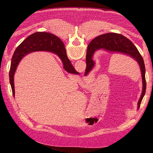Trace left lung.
<instances>
[{
    "label": "left lung",
    "instance_id": "1",
    "mask_svg": "<svg viewBox=\"0 0 153 153\" xmlns=\"http://www.w3.org/2000/svg\"><path fill=\"white\" fill-rule=\"evenodd\" d=\"M100 48H103L111 52H118L128 54L137 61L142 72L143 81L142 94L138 102V109H139L140 103L145 94L146 83L144 61L138 50L131 41L122 34L110 33L100 35L94 38L88 47L86 56V68L85 75L88 74L93 68L94 62L92 59L93 55L96 50Z\"/></svg>",
    "mask_w": 153,
    "mask_h": 153
}]
</instances>
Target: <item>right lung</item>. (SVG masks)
<instances>
[{
	"label": "right lung",
	"mask_w": 153,
	"mask_h": 153,
	"mask_svg": "<svg viewBox=\"0 0 153 153\" xmlns=\"http://www.w3.org/2000/svg\"><path fill=\"white\" fill-rule=\"evenodd\" d=\"M48 50L56 54L62 60L65 70L68 73L79 74L74 68L67 57L63 43L54 34L49 33L37 32L29 36L17 47L12 57L9 73L10 83L14 97V75L17 65L25 55L39 50Z\"/></svg>",
	"instance_id": "obj_1"
}]
</instances>
